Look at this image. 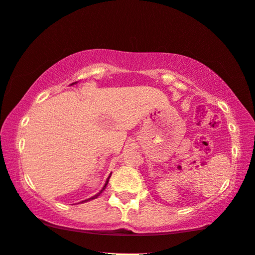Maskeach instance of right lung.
<instances>
[{
	"label": "right lung",
	"instance_id": "obj_1",
	"mask_svg": "<svg viewBox=\"0 0 255 255\" xmlns=\"http://www.w3.org/2000/svg\"><path fill=\"white\" fill-rule=\"evenodd\" d=\"M111 175H112V174H111ZM110 177H111V176H110ZM110 177H108V178H107V181H106V184H105V186H104V188H103V190H101V191H100L99 193H97V195H96V196H93V197H91V198H88V199H87V201H91V199H94V198H97V197H98V196H100V193L104 191V190H105V188H106L107 183H108V181H110ZM85 202H86V201H85Z\"/></svg>",
	"mask_w": 255,
	"mask_h": 255
}]
</instances>
